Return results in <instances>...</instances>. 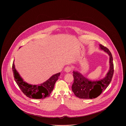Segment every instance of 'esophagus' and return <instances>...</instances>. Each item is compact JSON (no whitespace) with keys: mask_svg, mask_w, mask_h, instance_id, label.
<instances>
[{"mask_svg":"<svg viewBox=\"0 0 126 126\" xmlns=\"http://www.w3.org/2000/svg\"><path fill=\"white\" fill-rule=\"evenodd\" d=\"M71 67H70V66H67L64 69V71L66 73H68V72H70L71 70Z\"/></svg>","mask_w":126,"mask_h":126,"instance_id":"obj_1","label":"esophagus"}]
</instances>
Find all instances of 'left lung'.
Returning <instances> with one entry per match:
<instances>
[{"instance_id": "8db88e82", "label": "left lung", "mask_w": 126, "mask_h": 126, "mask_svg": "<svg viewBox=\"0 0 126 126\" xmlns=\"http://www.w3.org/2000/svg\"><path fill=\"white\" fill-rule=\"evenodd\" d=\"M99 48L109 56L110 67L105 77L98 80H92L84 77L78 71H73L74 83L72 90L75 95L81 99H94L99 96L110 83L114 72L113 58L108 48L99 44Z\"/></svg>"}]
</instances>
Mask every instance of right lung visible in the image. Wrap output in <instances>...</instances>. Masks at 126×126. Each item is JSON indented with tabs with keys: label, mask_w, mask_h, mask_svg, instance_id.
Here are the masks:
<instances>
[{
	"label": "right lung",
	"mask_w": 126,
	"mask_h": 126,
	"mask_svg": "<svg viewBox=\"0 0 126 126\" xmlns=\"http://www.w3.org/2000/svg\"><path fill=\"white\" fill-rule=\"evenodd\" d=\"M14 60L12 69L15 80L24 94L30 98L36 99H44L50 95L54 89L56 82L60 76V73L53 75L47 81L39 85L31 84L25 82L21 78L15 68Z\"/></svg>",
	"instance_id": "add662e5"
}]
</instances>
